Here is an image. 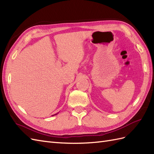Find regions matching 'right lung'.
Segmentation results:
<instances>
[{
  "instance_id": "add662e5",
  "label": "right lung",
  "mask_w": 154,
  "mask_h": 154,
  "mask_svg": "<svg viewBox=\"0 0 154 154\" xmlns=\"http://www.w3.org/2000/svg\"><path fill=\"white\" fill-rule=\"evenodd\" d=\"M57 113H56V114H55V115H52V116H54V115H57Z\"/></svg>"
}]
</instances>
